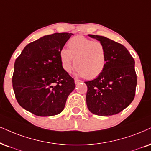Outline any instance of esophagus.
Returning <instances> with one entry per match:
<instances>
[{
	"label": "esophagus",
	"mask_w": 151,
	"mask_h": 151,
	"mask_svg": "<svg viewBox=\"0 0 151 151\" xmlns=\"http://www.w3.org/2000/svg\"><path fill=\"white\" fill-rule=\"evenodd\" d=\"M81 81H82L81 80H80V79H74V82H75L76 84H77V83H81Z\"/></svg>",
	"instance_id": "34e87169"
}]
</instances>
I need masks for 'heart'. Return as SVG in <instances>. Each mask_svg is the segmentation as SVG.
Wrapping results in <instances>:
<instances>
[{"label": "heart", "instance_id": "heart-1", "mask_svg": "<svg viewBox=\"0 0 151 151\" xmlns=\"http://www.w3.org/2000/svg\"><path fill=\"white\" fill-rule=\"evenodd\" d=\"M68 49L63 48L59 53L60 65L65 72H70L73 66L77 74L87 79L97 78L106 65V49L104 44L81 35L72 37L68 42Z\"/></svg>", "mask_w": 151, "mask_h": 151}]
</instances>
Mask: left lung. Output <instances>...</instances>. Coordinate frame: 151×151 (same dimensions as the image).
<instances>
[{"label": "left lung", "mask_w": 151, "mask_h": 151, "mask_svg": "<svg viewBox=\"0 0 151 151\" xmlns=\"http://www.w3.org/2000/svg\"><path fill=\"white\" fill-rule=\"evenodd\" d=\"M88 35L105 46L107 62L99 77L85 81L88 109L95 115H115L127 107L134 98L137 82L134 60L121 44L103 36Z\"/></svg>", "instance_id": "1"}]
</instances>
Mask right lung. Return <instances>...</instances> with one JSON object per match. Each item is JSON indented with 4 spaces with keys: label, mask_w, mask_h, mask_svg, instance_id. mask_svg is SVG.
Listing matches in <instances>:
<instances>
[{
    "label": "right lung",
    "mask_w": 151,
    "mask_h": 151,
    "mask_svg": "<svg viewBox=\"0 0 151 151\" xmlns=\"http://www.w3.org/2000/svg\"><path fill=\"white\" fill-rule=\"evenodd\" d=\"M72 33L45 35L25 47L14 63L12 87L19 105L38 116L61 113L75 88L60 65L59 53Z\"/></svg>",
    "instance_id": "add662e5"
}]
</instances>
